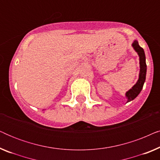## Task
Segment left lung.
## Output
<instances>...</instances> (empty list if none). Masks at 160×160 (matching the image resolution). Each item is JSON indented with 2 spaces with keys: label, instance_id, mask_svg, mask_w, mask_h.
<instances>
[{
  "label": "left lung",
  "instance_id": "8db88e82",
  "mask_svg": "<svg viewBox=\"0 0 160 160\" xmlns=\"http://www.w3.org/2000/svg\"><path fill=\"white\" fill-rule=\"evenodd\" d=\"M132 47L134 48L135 52H137L139 56L140 60V73L139 78L136 84L131 88L130 90H128L126 92V98H128V102H130L131 100H134L139 93L141 92L143 87V84L146 80V56L144 53V50L142 47H141L138 44V42L136 40H135L132 43Z\"/></svg>",
  "mask_w": 160,
  "mask_h": 160
}]
</instances>
